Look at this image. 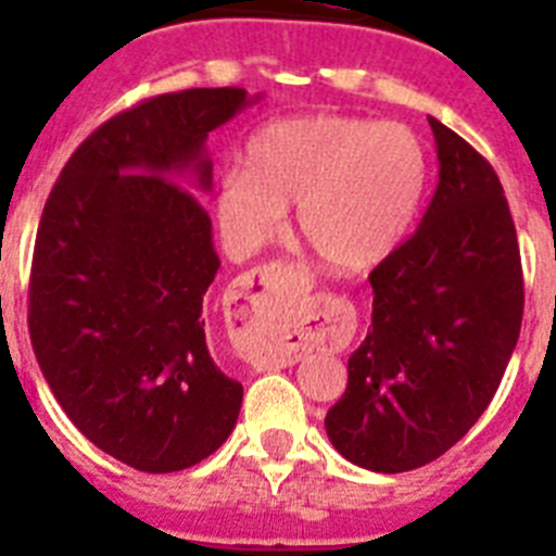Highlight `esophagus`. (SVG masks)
I'll return each mask as SVG.
<instances>
[{"mask_svg": "<svg viewBox=\"0 0 556 556\" xmlns=\"http://www.w3.org/2000/svg\"><path fill=\"white\" fill-rule=\"evenodd\" d=\"M248 323L239 328V345L255 370L294 365L303 351L337 333L306 294L303 275L292 264H264L239 283Z\"/></svg>", "mask_w": 556, "mask_h": 556, "instance_id": "obj_1", "label": "esophagus"}]
</instances>
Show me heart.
<instances>
[{"instance_id":"obj_1","label":"heart","mask_w":556,"mask_h":556,"mask_svg":"<svg viewBox=\"0 0 556 556\" xmlns=\"http://www.w3.org/2000/svg\"><path fill=\"white\" fill-rule=\"evenodd\" d=\"M429 186V150L412 127L348 113L269 122L248 169L219 175L214 211L230 248L250 253L294 203V228L333 273H365L404 242Z\"/></svg>"}]
</instances>
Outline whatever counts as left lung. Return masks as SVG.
Here are the masks:
<instances>
[{
	"label": "left lung",
	"instance_id": "1",
	"mask_svg": "<svg viewBox=\"0 0 556 556\" xmlns=\"http://www.w3.org/2000/svg\"><path fill=\"white\" fill-rule=\"evenodd\" d=\"M440 184L415 233L370 273L372 326L326 415L358 468H424L498 390L523 317L518 233L493 166L429 116Z\"/></svg>",
	"mask_w": 556,
	"mask_h": 556
}]
</instances>
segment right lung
<instances>
[{"mask_svg": "<svg viewBox=\"0 0 556 556\" xmlns=\"http://www.w3.org/2000/svg\"><path fill=\"white\" fill-rule=\"evenodd\" d=\"M255 100L244 88H189L127 108L72 152L43 205L33 351L68 420L144 473L203 462L242 409V384L205 345L219 255L188 190L211 189L208 132Z\"/></svg>", "mask_w": 556, "mask_h": 556, "instance_id": "obj_1", "label": "right lung"}]
</instances>
